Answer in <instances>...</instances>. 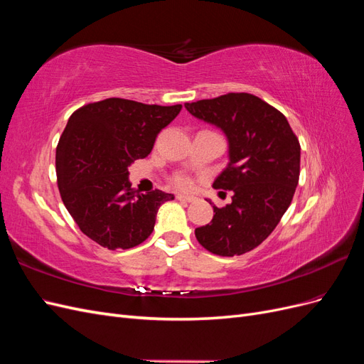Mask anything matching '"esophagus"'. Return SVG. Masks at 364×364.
<instances>
[{
    "instance_id": "esophagus-1",
    "label": "esophagus",
    "mask_w": 364,
    "mask_h": 364,
    "mask_svg": "<svg viewBox=\"0 0 364 364\" xmlns=\"http://www.w3.org/2000/svg\"><path fill=\"white\" fill-rule=\"evenodd\" d=\"M176 199H178L179 202H186V203H190V202H194V200H196V197L188 196V194H178V196H176Z\"/></svg>"
}]
</instances>
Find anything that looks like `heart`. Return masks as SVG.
<instances>
[{"label": "heart", "mask_w": 364, "mask_h": 364, "mask_svg": "<svg viewBox=\"0 0 364 364\" xmlns=\"http://www.w3.org/2000/svg\"><path fill=\"white\" fill-rule=\"evenodd\" d=\"M173 183L178 186V188H188V186L191 185L190 178L185 174H176L173 178Z\"/></svg>", "instance_id": "1"}]
</instances>
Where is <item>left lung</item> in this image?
<instances>
[{
    "label": "left lung",
    "instance_id": "8db88e82",
    "mask_svg": "<svg viewBox=\"0 0 364 364\" xmlns=\"http://www.w3.org/2000/svg\"><path fill=\"white\" fill-rule=\"evenodd\" d=\"M185 107L226 134L229 164L213 186L234 191L232 203L213 206L211 223L197 228L196 238L214 255H243L273 232L293 200L299 139L282 112L253 94L229 92Z\"/></svg>",
    "mask_w": 364,
    "mask_h": 364
}]
</instances>
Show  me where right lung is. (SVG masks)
<instances>
[{"label":"right lung","instance_id":"1","mask_svg":"<svg viewBox=\"0 0 364 364\" xmlns=\"http://www.w3.org/2000/svg\"><path fill=\"white\" fill-rule=\"evenodd\" d=\"M181 109L106 98L70 117L56 147L58 186L77 226L97 245L109 250L141 245L153 232L158 208L174 199L161 190L139 194L127 168L149 156Z\"/></svg>","mask_w":364,"mask_h":364}]
</instances>
